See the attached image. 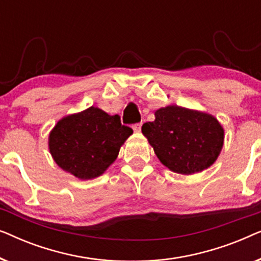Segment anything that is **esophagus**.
Wrapping results in <instances>:
<instances>
[{"mask_svg":"<svg viewBox=\"0 0 261 261\" xmlns=\"http://www.w3.org/2000/svg\"><path fill=\"white\" fill-rule=\"evenodd\" d=\"M141 126H142L141 122H138V123L133 124V129H134V132H140V130H141Z\"/></svg>","mask_w":261,"mask_h":261,"instance_id":"obj_1","label":"esophagus"}]
</instances>
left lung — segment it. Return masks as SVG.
I'll return each mask as SVG.
<instances>
[{"mask_svg":"<svg viewBox=\"0 0 261 261\" xmlns=\"http://www.w3.org/2000/svg\"><path fill=\"white\" fill-rule=\"evenodd\" d=\"M153 122L142 124V134L166 167L180 174L208 169L223 146V128L215 117L178 106L155 112Z\"/></svg>","mask_w":261,"mask_h":261,"instance_id":"left-lung-1","label":"left lung"}]
</instances>
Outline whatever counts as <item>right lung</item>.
<instances>
[{
    "label": "right lung",
    "instance_id": "add662e5",
    "mask_svg": "<svg viewBox=\"0 0 261 261\" xmlns=\"http://www.w3.org/2000/svg\"><path fill=\"white\" fill-rule=\"evenodd\" d=\"M132 133L130 127L121 124L119 115L90 107L56 124L49 134V152L64 171L80 179H91L113 164Z\"/></svg>",
    "mask_w": 261,
    "mask_h": 261
}]
</instances>
